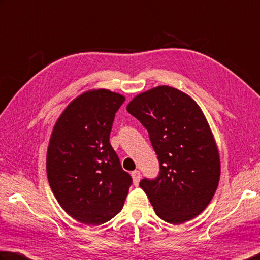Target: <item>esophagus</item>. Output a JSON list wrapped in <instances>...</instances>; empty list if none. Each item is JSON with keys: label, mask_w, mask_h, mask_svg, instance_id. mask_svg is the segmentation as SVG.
Returning a JSON list of instances; mask_svg holds the SVG:
<instances>
[{"label": "esophagus", "mask_w": 260, "mask_h": 260, "mask_svg": "<svg viewBox=\"0 0 260 260\" xmlns=\"http://www.w3.org/2000/svg\"><path fill=\"white\" fill-rule=\"evenodd\" d=\"M132 178H133V183L135 186L139 185L140 183V179H141V173L139 171H134L132 172Z\"/></svg>", "instance_id": "34e87169"}]
</instances>
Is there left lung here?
<instances>
[{"mask_svg":"<svg viewBox=\"0 0 260 260\" xmlns=\"http://www.w3.org/2000/svg\"><path fill=\"white\" fill-rule=\"evenodd\" d=\"M126 110L148 129L158 154L159 176L140 182L155 214L174 225L200 215L218 186L220 159L199 105L186 93L160 85L134 96Z\"/></svg>","mask_w":260,"mask_h":260,"instance_id":"1","label":"left lung"}]
</instances>
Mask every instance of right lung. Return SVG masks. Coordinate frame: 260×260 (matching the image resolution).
<instances>
[{
	"label": "right lung",
	"mask_w": 260,
	"mask_h": 260,
	"mask_svg": "<svg viewBox=\"0 0 260 260\" xmlns=\"http://www.w3.org/2000/svg\"><path fill=\"white\" fill-rule=\"evenodd\" d=\"M124 101L110 89H89L66 107L52 129L46 152L50 187L61 208L79 223L110 220L128 194L132 177L109 142Z\"/></svg>",
	"instance_id": "1"
}]
</instances>
